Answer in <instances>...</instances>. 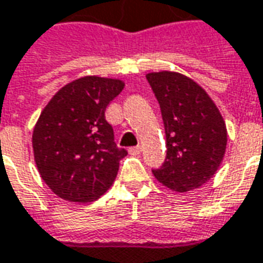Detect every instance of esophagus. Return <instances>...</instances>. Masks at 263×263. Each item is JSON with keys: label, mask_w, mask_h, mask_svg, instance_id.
<instances>
[{"label": "esophagus", "mask_w": 263, "mask_h": 263, "mask_svg": "<svg viewBox=\"0 0 263 263\" xmlns=\"http://www.w3.org/2000/svg\"><path fill=\"white\" fill-rule=\"evenodd\" d=\"M128 153H130L132 156H139V154L141 153V147L140 146L130 147V148H128Z\"/></svg>", "instance_id": "34e87169"}]
</instances>
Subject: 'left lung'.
Listing matches in <instances>:
<instances>
[{"instance_id":"8db88e82","label":"left lung","mask_w":263,"mask_h":263,"mask_svg":"<svg viewBox=\"0 0 263 263\" xmlns=\"http://www.w3.org/2000/svg\"><path fill=\"white\" fill-rule=\"evenodd\" d=\"M146 78L161 109L167 146L164 164L153 174L178 193L201 187L224 158V119L208 93L188 76L161 70Z\"/></svg>"}]
</instances>
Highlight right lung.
I'll list each match as a JSON object with an SVG mask.
<instances>
[{
  "mask_svg": "<svg viewBox=\"0 0 263 263\" xmlns=\"http://www.w3.org/2000/svg\"><path fill=\"white\" fill-rule=\"evenodd\" d=\"M123 87L120 79L83 76L59 89L41 113L33 158L59 198L90 202L111 187L127 152L116 146L105 111Z\"/></svg>",
  "mask_w": 263,
  "mask_h": 263,
  "instance_id": "1",
  "label": "right lung"
}]
</instances>
